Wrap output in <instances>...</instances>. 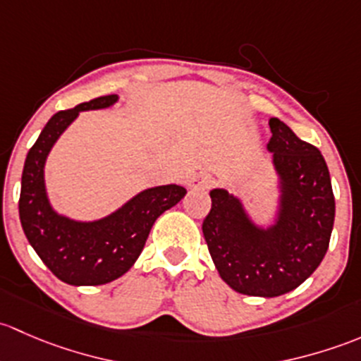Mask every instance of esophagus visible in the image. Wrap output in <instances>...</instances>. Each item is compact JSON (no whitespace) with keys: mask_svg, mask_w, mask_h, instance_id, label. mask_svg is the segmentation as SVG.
Listing matches in <instances>:
<instances>
[{"mask_svg":"<svg viewBox=\"0 0 361 361\" xmlns=\"http://www.w3.org/2000/svg\"><path fill=\"white\" fill-rule=\"evenodd\" d=\"M214 184V179H212L208 173H196L189 179V188L192 189H208Z\"/></svg>","mask_w":361,"mask_h":361,"instance_id":"34e87169","label":"esophagus"}]
</instances>
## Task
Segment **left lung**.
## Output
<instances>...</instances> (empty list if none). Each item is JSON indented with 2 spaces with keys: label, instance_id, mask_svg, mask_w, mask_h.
Masks as SVG:
<instances>
[{
  "label": "left lung",
  "instance_id": "left-lung-1",
  "mask_svg": "<svg viewBox=\"0 0 361 361\" xmlns=\"http://www.w3.org/2000/svg\"><path fill=\"white\" fill-rule=\"evenodd\" d=\"M267 149L281 179L276 224L259 229L240 200L224 189L210 192L212 208L203 236L222 280L233 290L278 297L299 287L326 254L336 217L332 182L325 158L278 118L269 120Z\"/></svg>",
  "mask_w": 361,
  "mask_h": 361
}]
</instances>
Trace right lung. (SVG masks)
Here are the masks:
<instances>
[{
  "label": "right lung",
  "instance_id": "1",
  "mask_svg": "<svg viewBox=\"0 0 361 361\" xmlns=\"http://www.w3.org/2000/svg\"><path fill=\"white\" fill-rule=\"evenodd\" d=\"M116 100L118 95H104L55 113L29 149L22 172L18 215L25 238L59 280L76 287L109 283L125 274L142 252L156 219L185 196V189L176 184L146 189L95 222L71 221L51 210L43 180L51 146L80 111L102 109Z\"/></svg>",
  "mask_w": 361,
  "mask_h": 361
}]
</instances>
